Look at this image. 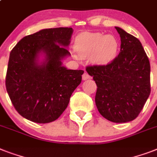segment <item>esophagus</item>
Masks as SVG:
<instances>
[{
    "label": "esophagus",
    "mask_w": 157,
    "mask_h": 157,
    "mask_svg": "<svg viewBox=\"0 0 157 157\" xmlns=\"http://www.w3.org/2000/svg\"><path fill=\"white\" fill-rule=\"evenodd\" d=\"M90 78V76L89 75L87 72H84V74L82 75V79H83L84 81H86V80H88V79Z\"/></svg>",
    "instance_id": "esophagus-1"
}]
</instances>
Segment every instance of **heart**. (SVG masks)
<instances>
[{"label":"heart","instance_id":"1","mask_svg":"<svg viewBox=\"0 0 157 157\" xmlns=\"http://www.w3.org/2000/svg\"><path fill=\"white\" fill-rule=\"evenodd\" d=\"M75 49L81 56H91L94 63L106 65L117 57L119 41L113 35L85 33L76 38Z\"/></svg>","mask_w":157,"mask_h":157}]
</instances>
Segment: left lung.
<instances>
[{"mask_svg":"<svg viewBox=\"0 0 157 157\" xmlns=\"http://www.w3.org/2000/svg\"><path fill=\"white\" fill-rule=\"evenodd\" d=\"M121 52L107 65L86 67L97 85L95 104L104 118L124 123L136 118L151 93L150 63L139 39L116 27Z\"/></svg>","mask_w":157,"mask_h":157,"instance_id":"obj_1","label":"left lung"}]
</instances>
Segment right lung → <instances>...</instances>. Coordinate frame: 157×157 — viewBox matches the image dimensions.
Instances as JSON below:
<instances>
[{"label":"right lung","instance_id":"obj_1","mask_svg":"<svg viewBox=\"0 0 157 157\" xmlns=\"http://www.w3.org/2000/svg\"><path fill=\"white\" fill-rule=\"evenodd\" d=\"M71 28L43 29L19 40L10 54L6 87L13 107L31 121L45 124L66 109L71 94L81 82L83 70H70L62 60ZM44 59L40 61V55Z\"/></svg>","mask_w":157,"mask_h":157}]
</instances>
